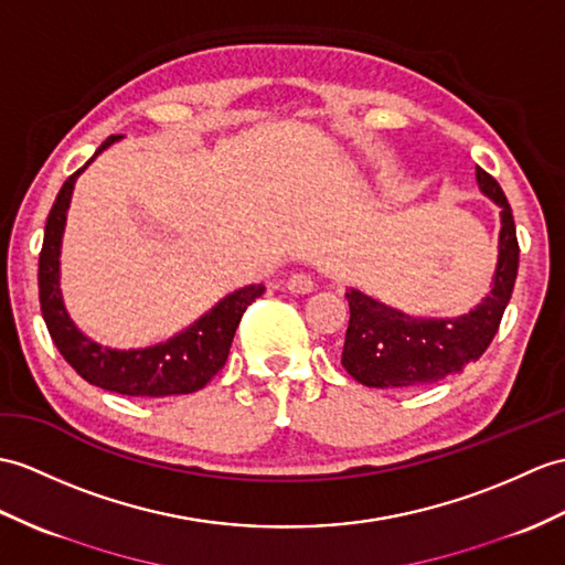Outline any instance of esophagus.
Here are the masks:
<instances>
[{
	"instance_id": "esophagus-1",
	"label": "esophagus",
	"mask_w": 565,
	"mask_h": 565,
	"mask_svg": "<svg viewBox=\"0 0 565 565\" xmlns=\"http://www.w3.org/2000/svg\"><path fill=\"white\" fill-rule=\"evenodd\" d=\"M286 288L291 294H310L315 288V281L308 277V274H291L286 281Z\"/></svg>"
}]
</instances>
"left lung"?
Listing matches in <instances>:
<instances>
[{"label": "left lung", "mask_w": 565, "mask_h": 565, "mask_svg": "<svg viewBox=\"0 0 565 565\" xmlns=\"http://www.w3.org/2000/svg\"><path fill=\"white\" fill-rule=\"evenodd\" d=\"M481 192L501 206L498 265L491 294L467 315L452 320L412 318L349 288V327L342 351L347 373L365 387H422L462 373L479 361L498 332L518 279L520 245L513 212L501 185L477 166Z\"/></svg>", "instance_id": "1"}]
</instances>
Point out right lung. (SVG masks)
I'll list each match as a JSON object with an SVG mask.
<instances>
[{"mask_svg": "<svg viewBox=\"0 0 565 565\" xmlns=\"http://www.w3.org/2000/svg\"><path fill=\"white\" fill-rule=\"evenodd\" d=\"M117 139H120V135L105 139L96 156L108 149ZM84 168H78L74 175L64 180L57 200L50 209L41 262H38L41 310L52 342L60 349L64 361H67L86 383L100 390L117 392V395L168 397L190 395V392L202 390L209 380L223 369L243 312L255 298L265 294V286L250 284L228 294L206 315H202L200 320L190 324L188 330L170 337L163 344L129 351H117L96 344L94 339L78 332V327L72 322L67 308L62 303L60 291V247L64 221H67L74 182L82 175Z\"/></svg>", "mask_w": 565, "mask_h": 565, "instance_id": "obj_1", "label": "right lung"}]
</instances>
